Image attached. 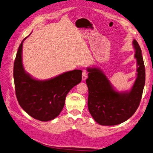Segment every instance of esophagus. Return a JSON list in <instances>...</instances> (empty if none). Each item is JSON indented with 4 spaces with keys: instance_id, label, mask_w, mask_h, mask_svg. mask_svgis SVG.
Listing matches in <instances>:
<instances>
[{
    "instance_id": "1",
    "label": "esophagus",
    "mask_w": 153,
    "mask_h": 153,
    "mask_svg": "<svg viewBox=\"0 0 153 153\" xmlns=\"http://www.w3.org/2000/svg\"><path fill=\"white\" fill-rule=\"evenodd\" d=\"M87 72L85 70H84L83 71V74H82V79L85 80L87 78Z\"/></svg>"
}]
</instances>
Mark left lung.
Returning a JSON list of instances; mask_svg holds the SVG:
<instances>
[{"label": "left lung", "instance_id": "8db88e82", "mask_svg": "<svg viewBox=\"0 0 153 153\" xmlns=\"http://www.w3.org/2000/svg\"><path fill=\"white\" fill-rule=\"evenodd\" d=\"M132 44L138 73L130 91H116L103 71L97 68H87L88 108L94 120L100 125H116L123 123L130 118L139 107L146 81V70L138 43L134 40Z\"/></svg>", "mask_w": 153, "mask_h": 153}]
</instances>
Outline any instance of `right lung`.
<instances>
[{"label":"right lung","mask_w":153,"mask_h":153,"mask_svg":"<svg viewBox=\"0 0 153 153\" xmlns=\"http://www.w3.org/2000/svg\"><path fill=\"white\" fill-rule=\"evenodd\" d=\"M28 37L21 42L14 62L15 94L20 106L30 116L48 121L60 114L67 94L81 81L82 71L74 70L47 80L33 79L22 65V44Z\"/></svg>","instance_id":"1"}]
</instances>
